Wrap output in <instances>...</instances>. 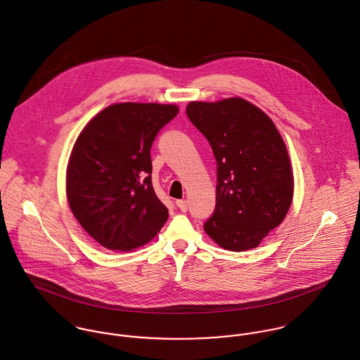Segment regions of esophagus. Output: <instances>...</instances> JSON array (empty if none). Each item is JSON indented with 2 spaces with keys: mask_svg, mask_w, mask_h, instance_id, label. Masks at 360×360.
<instances>
[{
  "mask_svg": "<svg viewBox=\"0 0 360 360\" xmlns=\"http://www.w3.org/2000/svg\"><path fill=\"white\" fill-rule=\"evenodd\" d=\"M176 205H177V207H179L181 212H187L188 204H187L186 200H177V201H176Z\"/></svg>",
  "mask_w": 360,
  "mask_h": 360,
  "instance_id": "esophagus-1",
  "label": "esophagus"
}]
</instances>
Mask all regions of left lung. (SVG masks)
I'll use <instances>...</instances> for the list:
<instances>
[{
    "label": "left lung",
    "instance_id": "8db88e82",
    "mask_svg": "<svg viewBox=\"0 0 360 360\" xmlns=\"http://www.w3.org/2000/svg\"><path fill=\"white\" fill-rule=\"evenodd\" d=\"M186 112L217 163L216 207L204 224L206 234L229 251L257 248L283 223L294 197L281 134L262 109L240 97L191 101Z\"/></svg>",
    "mask_w": 360,
    "mask_h": 360
}]
</instances>
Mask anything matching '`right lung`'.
Segmentation results:
<instances>
[{"label": "right lung", "instance_id": "obj_1", "mask_svg": "<svg viewBox=\"0 0 360 360\" xmlns=\"http://www.w3.org/2000/svg\"><path fill=\"white\" fill-rule=\"evenodd\" d=\"M179 113L172 103H119L79 134L66 169V197L82 227L110 251L150 243L169 212L153 187L151 147Z\"/></svg>", "mask_w": 360, "mask_h": 360}]
</instances>
